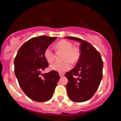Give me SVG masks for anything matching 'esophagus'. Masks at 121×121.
I'll use <instances>...</instances> for the list:
<instances>
[{"instance_id": "obj_1", "label": "esophagus", "mask_w": 121, "mask_h": 121, "mask_svg": "<svg viewBox=\"0 0 121 121\" xmlns=\"http://www.w3.org/2000/svg\"><path fill=\"white\" fill-rule=\"evenodd\" d=\"M59 74H60V77H63V76L64 75V73H59Z\"/></svg>"}]
</instances>
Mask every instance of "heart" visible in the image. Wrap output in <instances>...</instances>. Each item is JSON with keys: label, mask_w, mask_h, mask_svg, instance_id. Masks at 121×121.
<instances>
[{"label": "heart", "mask_w": 121, "mask_h": 121, "mask_svg": "<svg viewBox=\"0 0 121 121\" xmlns=\"http://www.w3.org/2000/svg\"><path fill=\"white\" fill-rule=\"evenodd\" d=\"M58 51L63 52V62L54 63L51 64L49 69L58 72H64L72 68V63H76L81 56V51L77 47H73L72 42L66 40H62L55 45ZM44 57L48 63H52L55 58V54L50 47L46 48L44 51Z\"/></svg>", "instance_id": "b5f03b06"}]
</instances>
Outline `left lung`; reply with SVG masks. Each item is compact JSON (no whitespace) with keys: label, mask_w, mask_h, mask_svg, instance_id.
I'll use <instances>...</instances> for the list:
<instances>
[{"label":"left lung","mask_w":121,"mask_h":121,"mask_svg":"<svg viewBox=\"0 0 121 121\" xmlns=\"http://www.w3.org/2000/svg\"><path fill=\"white\" fill-rule=\"evenodd\" d=\"M81 42V56L76 66L65 74L68 79L67 94L74 102H83L92 97L103 78V62L101 55L86 40L74 37H65Z\"/></svg>","instance_id":"1"}]
</instances>
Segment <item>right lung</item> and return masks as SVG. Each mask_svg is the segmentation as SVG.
Wrapping results in <instances>:
<instances>
[{"label": "right lung", "instance_id": "1", "mask_svg": "<svg viewBox=\"0 0 121 121\" xmlns=\"http://www.w3.org/2000/svg\"><path fill=\"white\" fill-rule=\"evenodd\" d=\"M56 39L47 36L31 38L20 47L15 58V74L19 85L27 96L34 101L50 100L60 79L56 71L41 74L48 66L44 51Z\"/></svg>", "mask_w": 121, "mask_h": 121}]
</instances>
